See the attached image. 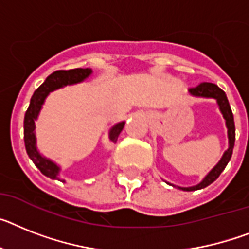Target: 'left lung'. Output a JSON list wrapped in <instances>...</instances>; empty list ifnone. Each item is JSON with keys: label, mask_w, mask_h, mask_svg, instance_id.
Wrapping results in <instances>:
<instances>
[{"label": "left lung", "mask_w": 249, "mask_h": 249, "mask_svg": "<svg viewBox=\"0 0 249 249\" xmlns=\"http://www.w3.org/2000/svg\"><path fill=\"white\" fill-rule=\"evenodd\" d=\"M190 92L194 96L213 97V99H215L218 101L221 114H223V116H224L225 119V123H227L228 138H229V148L225 150V153L223 154L221 160H219V163L209 172V175L205 178L202 179V182H200L199 185L192 186V187H182V190H185V191H195V190L204 189V187H206V186H209L210 183L214 182L215 179L220 176V173L224 171L225 167H227L228 162L231 160V154H233V148H234L235 126L233 112H231V105H229V101H228L227 99V95H225V92L223 89H219L218 86L210 82H202L200 83V85L196 86V87H191V89H190Z\"/></svg>", "instance_id": "8db88e82"}]
</instances>
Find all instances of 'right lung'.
Here are the masks:
<instances>
[{
	"label": "right lung",
	"instance_id": "1",
	"mask_svg": "<svg viewBox=\"0 0 249 249\" xmlns=\"http://www.w3.org/2000/svg\"><path fill=\"white\" fill-rule=\"evenodd\" d=\"M92 71L89 68H74V70H60L53 72L50 76L47 77V79L44 81L43 85L37 87V89L34 92V95L31 96L30 105H29L28 110L25 112L24 118V142L25 148H26V153L30 157V160L34 162L35 166L40 170L43 175L50 178H58L57 175L59 172V167L55 166L53 162H50L49 160H45L44 157L39 154L35 147V119L37 118V114L40 111L41 105H43L44 100L48 96V93L54 91V89H59L62 86L72 85V83L81 82L86 77H89ZM125 123H119L111 129L110 131V139L112 142L118 141L119 135H120L121 130L124 128Z\"/></svg>",
	"mask_w": 249,
	"mask_h": 249
}]
</instances>
